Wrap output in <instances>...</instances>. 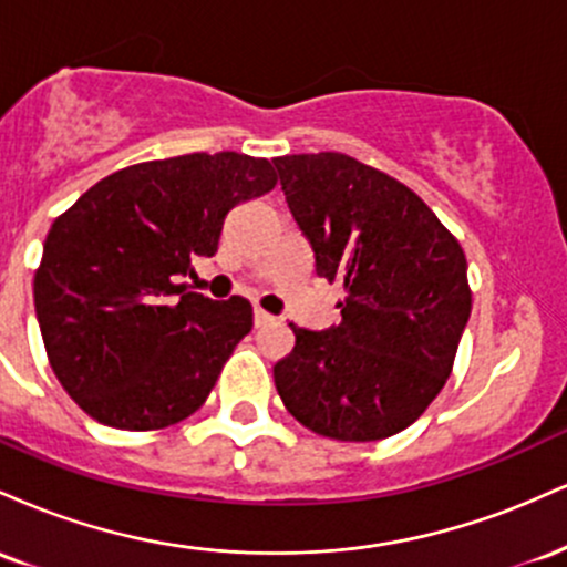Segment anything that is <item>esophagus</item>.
<instances>
[{"instance_id": "34e87169", "label": "esophagus", "mask_w": 567, "mask_h": 567, "mask_svg": "<svg viewBox=\"0 0 567 567\" xmlns=\"http://www.w3.org/2000/svg\"><path fill=\"white\" fill-rule=\"evenodd\" d=\"M252 320H256V328H264V324L275 322V317H271L269 311H264L261 306H256V311H252Z\"/></svg>"}]
</instances>
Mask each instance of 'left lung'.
Wrapping results in <instances>:
<instances>
[{
    "label": "left lung",
    "mask_w": 567,
    "mask_h": 567,
    "mask_svg": "<svg viewBox=\"0 0 567 567\" xmlns=\"http://www.w3.org/2000/svg\"><path fill=\"white\" fill-rule=\"evenodd\" d=\"M275 167L317 277L347 290L336 328L290 324L277 392L322 437H392L453 370L472 315L464 250L408 186L347 154H292Z\"/></svg>",
    "instance_id": "8db88e82"
}]
</instances>
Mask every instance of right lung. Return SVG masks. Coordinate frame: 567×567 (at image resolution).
I'll return each mask as SVG.
<instances>
[{
    "label": "right lung",
    "instance_id": "add662e5",
    "mask_svg": "<svg viewBox=\"0 0 567 567\" xmlns=\"http://www.w3.org/2000/svg\"><path fill=\"white\" fill-rule=\"evenodd\" d=\"M266 159L186 154L116 171L55 218L34 306L58 381L84 413L127 432L202 408L250 333L245 298L213 301L175 279L216 256L226 213L271 192Z\"/></svg>",
    "mask_w": 567,
    "mask_h": 567
}]
</instances>
